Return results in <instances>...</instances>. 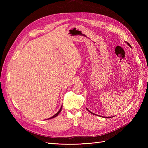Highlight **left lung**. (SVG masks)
<instances>
[{"label":"left lung","mask_w":148,"mask_h":148,"mask_svg":"<svg viewBox=\"0 0 148 148\" xmlns=\"http://www.w3.org/2000/svg\"><path fill=\"white\" fill-rule=\"evenodd\" d=\"M126 42V43H127V44H128V46H130V47H131V46H130V44H129L128 42ZM86 109H87V110H88V111L89 112H91V113L92 114H94V113L91 112L90 110H88V109L87 108H86ZM106 118H107V119H109V118H111V117H106Z\"/></svg>","instance_id":"left-lung-1"}]
</instances>
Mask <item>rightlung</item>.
<instances>
[{
    "label": "right lung",
    "mask_w": 148,
    "mask_h": 148,
    "mask_svg": "<svg viewBox=\"0 0 148 148\" xmlns=\"http://www.w3.org/2000/svg\"><path fill=\"white\" fill-rule=\"evenodd\" d=\"M62 106H61V107H60V110L57 112L55 114V115H53L52 117H51V118H49V119H53V118H54V117H57V116L59 115V114H60V112H61V110H62Z\"/></svg>",
    "instance_id": "1"
}]
</instances>
